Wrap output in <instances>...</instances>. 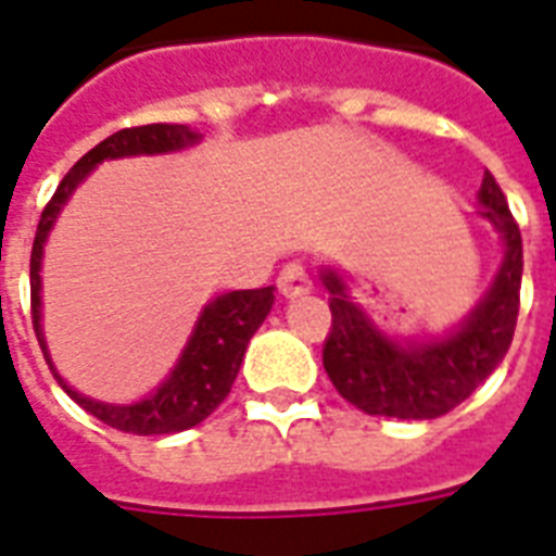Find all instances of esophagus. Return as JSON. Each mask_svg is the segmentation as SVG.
Segmentation results:
<instances>
[{"instance_id":"obj_1","label":"esophagus","mask_w":556,"mask_h":556,"mask_svg":"<svg viewBox=\"0 0 556 556\" xmlns=\"http://www.w3.org/2000/svg\"><path fill=\"white\" fill-rule=\"evenodd\" d=\"M277 288L282 296H300V293H305L311 288V279L300 263H288L286 268L279 270Z\"/></svg>"}]
</instances>
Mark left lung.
<instances>
[{"instance_id":"8db88e82","label":"left lung","mask_w":556,"mask_h":556,"mask_svg":"<svg viewBox=\"0 0 556 556\" xmlns=\"http://www.w3.org/2000/svg\"><path fill=\"white\" fill-rule=\"evenodd\" d=\"M480 214L500 231L505 260L489 296L457 333L422 345H400L382 337L349 300L337 274L325 270L331 291V331L323 365L333 388L371 417L434 419L457 408L503 363L520 314L522 237L497 179L485 170Z\"/></svg>"}]
</instances>
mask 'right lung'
I'll list each match as a JSON object with an SVG mask.
<instances>
[{"mask_svg":"<svg viewBox=\"0 0 556 556\" xmlns=\"http://www.w3.org/2000/svg\"><path fill=\"white\" fill-rule=\"evenodd\" d=\"M197 142V134L185 125H170V122H153V125H137V128H122L102 139L97 148H90L74 168L67 170L59 182L56 193L45 205L39 225H36L34 251H30V319H34L36 340L48 359L42 328H39V263H42L45 237L51 231L53 219L67 202V197L76 191L90 168H97L102 160H116V156H134V153H165L176 151ZM274 305V288H254V291H231L207 302L202 311L197 331H193L182 359L174 368L168 380L153 396L134 405H105L88 396L76 394L67 388L56 371L53 377L65 388L67 396L83 405L88 414L102 419L105 426L125 431V434H176L185 428L200 426L202 419L231 394V386L237 380L239 365L245 356L248 340L268 317Z\"/></svg>","mask_w":556,"mask_h":556,"instance_id":"add662e5","label":"right lung"}]
</instances>
